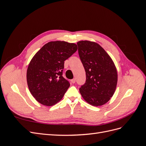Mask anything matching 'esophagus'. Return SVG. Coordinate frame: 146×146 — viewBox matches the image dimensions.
Returning a JSON list of instances; mask_svg holds the SVG:
<instances>
[{
    "label": "esophagus",
    "mask_w": 146,
    "mask_h": 146,
    "mask_svg": "<svg viewBox=\"0 0 146 146\" xmlns=\"http://www.w3.org/2000/svg\"><path fill=\"white\" fill-rule=\"evenodd\" d=\"M76 79H75V78H73L72 80H71V82L72 83H76Z\"/></svg>",
    "instance_id": "esophagus-1"
}]
</instances>
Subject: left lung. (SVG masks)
I'll list each match as a JSON object with an SVG mask.
<instances>
[{
    "label": "left lung",
    "instance_id": "8db88e82",
    "mask_svg": "<svg viewBox=\"0 0 146 146\" xmlns=\"http://www.w3.org/2000/svg\"><path fill=\"white\" fill-rule=\"evenodd\" d=\"M78 54L85 69L86 83L80 88L83 99L99 107L110 100L115 92L117 72L113 60L99 44L77 42Z\"/></svg>",
    "mask_w": 146,
    "mask_h": 146
}]
</instances>
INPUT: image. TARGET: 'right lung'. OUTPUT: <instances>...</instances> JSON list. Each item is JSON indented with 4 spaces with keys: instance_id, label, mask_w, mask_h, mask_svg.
Here are the masks:
<instances>
[{
    "instance_id": "add662e5",
    "label": "right lung",
    "mask_w": 146,
    "mask_h": 146,
    "mask_svg": "<svg viewBox=\"0 0 146 146\" xmlns=\"http://www.w3.org/2000/svg\"><path fill=\"white\" fill-rule=\"evenodd\" d=\"M77 50L75 43L50 41L33 56L27 68V82L30 93L39 103L50 107L62 99L70 86L62 76L64 61Z\"/></svg>"
}]
</instances>
